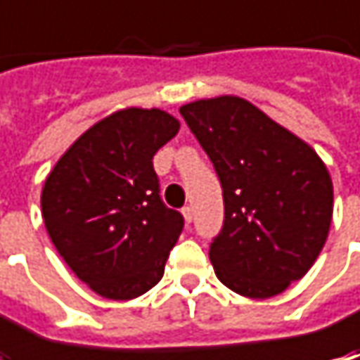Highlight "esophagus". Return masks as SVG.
Returning <instances> with one entry per match:
<instances>
[{
    "label": "esophagus",
    "instance_id": "1",
    "mask_svg": "<svg viewBox=\"0 0 360 360\" xmlns=\"http://www.w3.org/2000/svg\"><path fill=\"white\" fill-rule=\"evenodd\" d=\"M182 214H184V220H186L188 224L194 220V210H192V206H184V208H182Z\"/></svg>",
    "mask_w": 360,
    "mask_h": 360
}]
</instances>
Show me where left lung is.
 Wrapping results in <instances>:
<instances>
[{
	"instance_id": "obj_1",
	"label": "left lung",
	"mask_w": 360,
	"mask_h": 360,
	"mask_svg": "<svg viewBox=\"0 0 360 360\" xmlns=\"http://www.w3.org/2000/svg\"><path fill=\"white\" fill-rule=\"evenodd\" d=\"M214 164L224 224L210 242L218 281L248 298L281 295L325 246L333 182L319 154L236 96L180 108Z\"/></svg>"
}]
</instances>
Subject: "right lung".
<instances>
[{"label": "right lung", "mask_w": 360, "mask_h": 360, "mask_svg": "<svg viewBox=\"0 0 360 360\" xmlns=\"http://www.w3.org/2000/svg\"><path fill=\"white\" fill-rule=\"evenodd\" d=\"M180 130L158 108H126L84 131L41 190L53 246L94 292L130 300L156 286L184 229L160 198L152 158Z\"/></svg>", "instance_id": "1"}]
</instances>
